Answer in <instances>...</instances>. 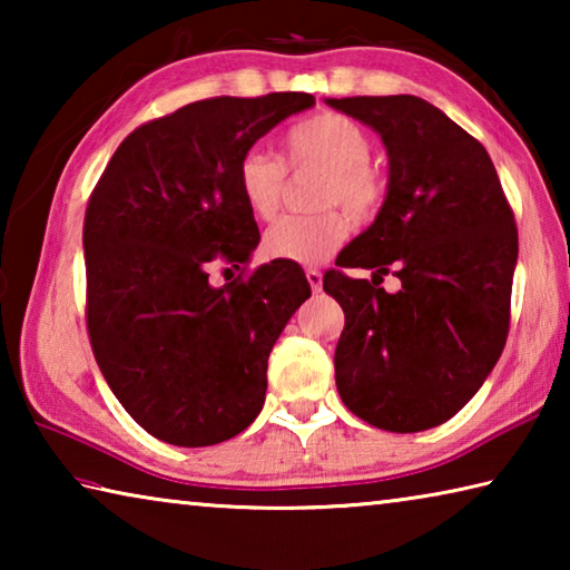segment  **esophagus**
I'll use <instances>...</instances> for the list:
<instances>
[{
  "label": "esophagus",
  "mask_w": 570,
  "mask_h": 570,
  "mask_svg": "<svg viewBox=\"0 0 570 570\" xmlns=\"http://www.w3.org/2000/svg\"><path fill=\"white\" fill-rule=\"evenodd\" d=\"M306 282H308V286H312V292H322V284H324V278H322V272L320 268H306Z\"/></svg>",
  "instance_id": "34e87169"
}]
</instances>
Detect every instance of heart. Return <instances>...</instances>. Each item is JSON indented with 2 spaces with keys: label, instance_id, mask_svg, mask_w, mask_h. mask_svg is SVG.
Returning <instances> with one entry per match:
<instances>
[{
  "label": "heart",
  "instance_id": "heart-1",
  "mask_svg": "<svg viewBox=\"0 0 570 570\" xmlns=\"http://www.w3.org/2000/svg\"><path fill=\"white\" fill-rule=\"evenodd\" d=\"M286 166L292 170H320L308 216H284L266 230L264 256L288 264H322L346 238V218L370 220L384 204V178L370 160L372 138L360 122L340 112H316L296 122L284 138ZM286 166L266 150H248L238 160L236 188L244 206L256 218L268 220L282 208L286 190Z\"/></svg>",
  "mask_w": 570,
  "mask_h": 570
}]
</instances>
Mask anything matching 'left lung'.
<instances>
[{"label": "left lung", "mask_w": 570, "mask_h": 570, "mask_svg": "<svg viewBox=\"0 0 570 570\" xmlns=\"http://www.w3.org/2000/svg\"><path fill=\"white\" fill-rule=\"evenodd\" d=\"M382 135L390 186L374 224L342 250L352 278L324 274L344 308L334 352L342 402L387 432L438 428L500 360L510 326L518 228L480 140L414 95L326 100ZM401 278L400 293L379 286Z\"/></svg>", "instance_id": "1"}]
</instances>
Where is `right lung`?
Listing matches in <instances>:
<instances>
[{
	"label": "right lung",
	"instance_id": "obj_1",
	"mask_svg": "<svg viewBox=\"0 0 570 570\" xmlns=\"http://www.w3.org/2000/svg\"><path fill=\"white\" fill-rule=\"evenodd\" d=\"M314 105L308 92L208 98L142 122L105 166L85 210V320L125 412L153 438L206 448L264 407L278 334L312 288L296 264L246 272L258 244L236 168L258 138ZM242 274L220 289L207 264Z\"/></svg>",
	"mask_w": 570,
	"mask_h": 570
}]
</instances>
